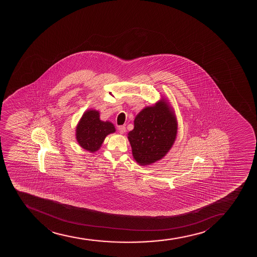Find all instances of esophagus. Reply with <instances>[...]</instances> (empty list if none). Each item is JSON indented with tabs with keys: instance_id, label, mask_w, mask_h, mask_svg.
Returning a JSON list of instances; mask_svg holds the SVG:
<instances>
[{
	"instance_id": "1",
	"label": "esophagus",
	"mask_w": 257,
	"mask_h": 257,
	"mask_svg": "<svg viewBox=\"0 0 257 257\" xmlns=\"http://www.w3.org/2000/svg\"><path fill=\"white\" fill-rule=\"evenodd\" d=\"M117 130L119 131V133L121 134V135H123L126 132V127H124V126H119L117 127Z\"/></svg>"
}]
</instances>
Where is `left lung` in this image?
Masks as SVG:
<instances>
[{"mask_svg":"<svg viewBox=\"0 0 257 257\" xmlns=\"http://www.w3.org/2000/svg\"><path fill=\"white\" fill-rule=\"evenodd\" d=\"M177 135V120L171 103L162 97L145 107L127 134L134 159L140 165H150L168 154Z\"/></svg>","mask_w":257,"mask_h":257,"instance_id":"1","label":"left lung"}]
</instances>
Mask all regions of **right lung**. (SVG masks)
<instances>
[{
	"label": "right lung",
	"instance_id": "add662e5",
	"mask_svg": "<svg viewBox=\"0 0 257 257\" xmlns=\"http://www.w3.org/2000/svg\"><path fill=\"white\" fill-rule=\"evenodd\" d=\"M114 124L100 120V113L96 109H88L83 113L75 130L77 142L90 153L99 150L103 141L109 134L115 133Z\"/></svg>",
	"mask_w": 257,
	"mask_h": 257
}]
</instances>
